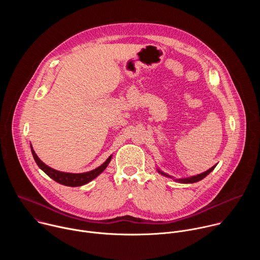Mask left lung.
Returning a JSON list of instances; mask_svg holds the SVG:
<instances>
[{
	"mask_svg": "<svg viewBox=\"0 0 260 260\" xmlns=\"http://www.w3.org/2000/svg\"><path fill=\"white\" fill-rule=\"evenodd\" d=\"M216 166H217V165L213 166L211 169H209L208 171H206V172H204V173H202V174H199V175H196V176L186 177V178H175V177H173V176H171V175H169V174H167V173L162 172L159 168H157L156 170H157V172H158L160 175H162V176H165V177H168V178H171V179H173L174 181H176V182H178V183H183V184H191V183H196V182H199V181L203 180L207 175H209V174H210V173L215 169V167H216Z\"/></svg>",
	"mask_w": 260,
	"mask_h": 260,
	"instance_id": "8db88e82",
	"label": "left lung"
}]
</instances>
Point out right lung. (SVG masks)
Returning a JSON list of instances; mask_svg holds the SVG:
<instances>
[{
    "instance_id": "1",
    "label": "right lung",
    "mask_w": 260,
    "mask_h": 260,
    "mask_svg": "<svg viewBox=\"0 0 260 260\" xmlns=\"http://www.w3.org/2000/svg\"><path fill=\"white\" fill-rule=\"evenodd\" d=\"M30 151L32 154V157L36 161V164L38 165V167L47 175L49 176L51 179H53L55 182L61 184V185H66V186H70V187H76V186H82L84 184L89 183L91 180L95 179L100 174L103 173V171L108 167V165L110 164L111 159H112V154H111L107 160L102 164L100 167H98L96 169L89 171V172H85V173H78V174H74V173H66V172H60L57 170H54L50 167H48L47 165H45L39 157L38 155L36 154V152L32 149V146L30 144Z\"/></svg>"
}]
</instances>
